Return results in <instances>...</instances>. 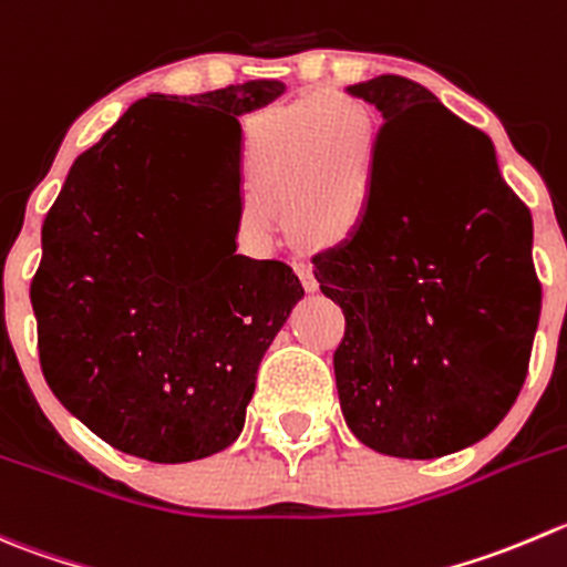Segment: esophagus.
<instances>
[{
  "label": "esophagus",
  "mask_w": 567,
  "mask_h": 567,
  "mask_svg": "<svg viewBox=\"0 0 567 567\" xmlns=\"http://www.w3.org/2000/svg\"><path fill=\"white\" fill-rule=\"evenodd\" d=\"M293 268H296V274H299L301 285H305L307 290H316L318 288L316 277H312V266H310V262H307V260H293Z\"/></svg>",
  "instance_id": "34e87169"
}]
</instances>
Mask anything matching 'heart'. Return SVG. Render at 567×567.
<instances>
[{
	"mask_svg": "<svg viewBox=\"0 0 567 567\" xmlns=\"http://www.w3.org/2000/svg\"><path fill=\"white\" fill-rule=\"evenodd\" d=\"M379 163V124L365 102L327 93L316 102L268 107L246 126L240 183L257 202L246 224L271 233V207L307 244H329L354 227Z\"/></svg>",
	"mask_w": 567,
	"mask_h": 567,
	"instance_id": "b5f03b06",
	"label": "heart"
}]
</instances>
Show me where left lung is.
Returning <instances> with one entry per match:
<instances>
[{"mask_svg":"<svg viewBox=\"0 0 567 567\" xmlns=\"http://www.w3.org/2000/svg\"><path fill=\"white\" fill-rule=\"evenodd\" d=\"M346 93L384 124L354 229L312 257L346 316L340 410L373 452L435 460L491 435L524 388L543 299L532 213L491 137L432 91L382 74Z\"/></svg>","mask_w":567,"mask_h":567,"instance_id":"left-lung-1","label":"left lung"}]
</instances>
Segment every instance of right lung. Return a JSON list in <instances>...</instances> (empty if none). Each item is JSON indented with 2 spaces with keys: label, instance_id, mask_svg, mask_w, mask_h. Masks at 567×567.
Wrapping results in <instances>:
<instances>
[{
  "label": "right lung",
  "instance_id": "1",
  "mask_svg": "<svg viewBox=\"0 0 567 567\" xmlns=\"http://www.w3.org/2000/svg\"><path fill=\"white\" fill-rule=\"evenodd\" d=\"M282 93L285 82L249 80L137 99L76 157L47 213L30 288L43 377L118 452L190 463L244 430L262 354L305 296L285 262L235 255L238 118ZM194 178L218 256L182 238Z\"/></svg>",
  "mask_w": 567,
  "mask_h": 567
}]
</instances>
